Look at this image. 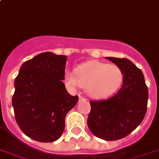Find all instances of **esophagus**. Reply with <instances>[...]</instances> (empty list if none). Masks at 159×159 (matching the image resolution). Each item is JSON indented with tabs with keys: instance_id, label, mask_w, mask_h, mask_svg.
I'll return each mask as SVG.
<instances>
[{
	"instance_id": "obj_1",
	"label": "esophagus",
	"mask_w": 159,
	"mask_h": 159,
	"mask_svg": "<svg viewBox=\"0 0 159 159\" xmlns=\"http://www.w3.org/2000/svg\"><path fill=\"white\" fill-rule=\"evenodd\" d=\"M86 98H83V97H82V96H81V95L79 96V102H82V101H86Z\"/></svg>"
}]
</instances>
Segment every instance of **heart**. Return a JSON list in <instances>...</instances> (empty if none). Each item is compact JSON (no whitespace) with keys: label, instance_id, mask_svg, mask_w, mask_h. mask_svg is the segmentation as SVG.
<instances>
[{"label":"heart","instance_id":"heart-1","mask_svg":"<svg viewBox=\"0 0 159 159\" xmlns=\"http://www.w3.org/2000/svg\"><path fill=\"white\" fill-rule=\"evenodd\" d=\"M123 73L116 65L98 61H87L76 69V73L67 70L65 81L73 87L85 88L94 98H103L116 91L123 82Z\"/></svg>","mask_w":159,"mask_h":159}]
</instances>
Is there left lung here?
<instances>
[{
    "label": "left lung",
    "instance_id": "left-lung-1",
    "mask_svg": "<svg viewBox=\"0 0 159 159\" xmlns=\"http://www.w3.org/2000/svg\"><path fill=\"white\" fill-rule=\"evenodd\" d=\"M121 69L122 86L107 100L90 101L87 120L91 133L106 141L128 136L142 122L147 110L148 88L143 73L126 58L106 57Z\"/></svg>",
    "mask_w": 159,
    "mask_h": 159
}]
</instances>
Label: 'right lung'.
I'll return each instance as SVG.
<instances>
[{"label":"right lung","instance_id":"right-lung-1","mask_svg":"<svg viewBox=\"0 0 159 159\" xmlns=\"http://www.w3.org/2000/svg\"><path fill=\"white\" fill-rule=\"evenodd\" d=\"M66 61V56L48 52L20 68L12 104L17 124L31 139L40 142L59 139L66 114L78 101V96L70 95L62 82Z\"/></svg>","mask_w":159,"mask_h":159}]
</instances>
